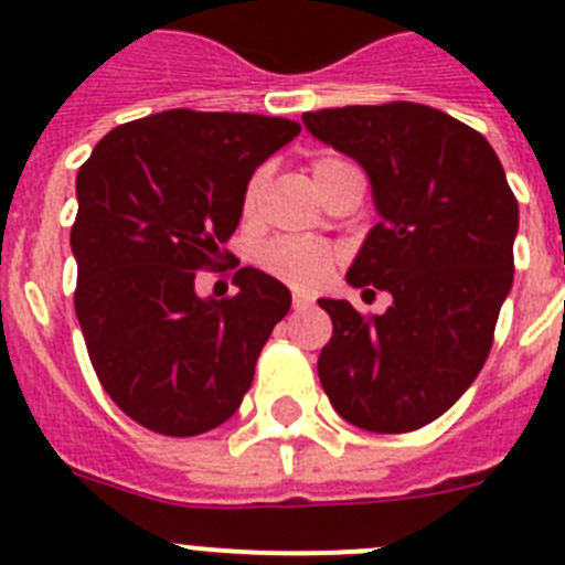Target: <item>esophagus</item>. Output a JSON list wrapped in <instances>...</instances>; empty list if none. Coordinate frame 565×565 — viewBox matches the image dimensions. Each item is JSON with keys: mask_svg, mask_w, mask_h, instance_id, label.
<instances>
[{"mask_svg": "<svg viewBox=\"0 0 565 565\" xmlns=\"http://www.w3.org/2000/svg\"><path fill=\"white\" fill-rule=\"evenodd\" d=\"M291 306H294V311H308V308H311L313 302L308 297H299V294H294Z\"/></svg>", "mask_w": 565, "mask_h": 565, "instance_id": "1", "label": "esophagus"}]
</instances>
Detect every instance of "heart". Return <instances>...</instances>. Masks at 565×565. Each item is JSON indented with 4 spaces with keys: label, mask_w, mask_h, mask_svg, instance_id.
I'll use <instances>...</instances> for the list:
<instances>
[{
    "label": "heart",
    "mask_w": 565,
    "mask_h": 565,
    "mask_svg": "<svg viewBox=\"0 0 565 565\" xmlns=\"http://www.w3.org/2000/svg\"><path fill=\"white\" fill-rule=\"evenodd\" d=\"M308 172H311L313 186L328 201L333 189L342 186L348 178H356L359 169L337 152H317L308 161ZM266 169H257V172L248 174L246 186H243V198H239L243 217H254L259 212V203H263V194H266ZM337 259L339 252L331 243L297 237L271 239V243H266L257 252L259 268H266L271 277L282 279V282H288L291 288H299V291H311V288L322 286L328 274L333 271V266H337Z\"/></svg>",
    "instance_id": "obj_1"
}]
</instances>
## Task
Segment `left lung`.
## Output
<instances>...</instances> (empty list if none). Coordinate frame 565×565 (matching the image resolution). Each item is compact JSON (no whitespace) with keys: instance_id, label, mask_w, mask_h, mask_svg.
Returning <instances> with one entry per match:
<instances>
[{"instance_id":"8db88e82","label":"left lung","mask_w":565,"mask_h":565,"mask_svg":"<svg viewBox=\"0 0 565 565\" xmlns=\"http://www.w3.org/2000/svg\"><path fill=\"white\" fill-rule=\"evenodd\" d=\"M302 121L371 178L382 221L348 282L393 297L382 317L319 299L333 322L319 382L362 430H418L450 411L487 362L515 274V194L487 138L427 104L317 109Z\"/></svg>"}]
</instances>
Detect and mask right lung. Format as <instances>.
<instances>
[{
	"instance_id": "obj_1",
	"label": "right lung",
	"mask_w": 565,
	"mask_h": 565,
	"mask_svg": "<svg viewBox=\"0 0 565 565\" xmlns=\"http://www.w3.org/2000/svg\"><path fill=\"white\" fill-rule=\"evenodd\" d=\"M299 129L271 115L167 109L109 129L78 169V326L107 396L147 430L201 436L252 387L291 291L239 268L234 297L201 299L194 277L221 266L248 174Z\"/></svg>"
}]
</instances>
